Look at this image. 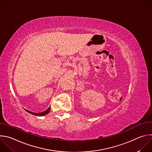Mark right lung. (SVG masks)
<instances>
[{
	"mask_svg": "<svg viewBox=\"0 0 152 152\" xmlns=\"http://www.w3.org/2000/svg\"><path fill=\"white\" fill-rule=\"evenodd\" d=\"M50 106L48 108V110H46V111H43V112H42V113H32V112H31V111H28V110H25V111H26V112H28V113H30V114H33V115H36V116H44V115H46V114H48L49 112H50Z\"/></svg>",
	"mask_w": 152,
	"mask_h": 152,
	"instance_id": "right-lung-1",
	"label": "right lung"
}]
</instances>
